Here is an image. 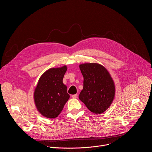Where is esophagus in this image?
<instances>
[{"label":"esophagus","instance_id":"esophagus-1","mask_svg":"<svg viewBox=\"0 0 152 152\" xmlns=\"http://www.w3.org/2000/svg\"><path fill=\"white\" fill-rule=\"evenodd\" d=\"M77 96H78V95H77V94H75V95H72V98H74V99L77 98Z\"/></svg>","mask_w":152,"mask_h":152}]
</instances>
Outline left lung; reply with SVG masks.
I'll return each mask as SVG.
<instances>
[{
    "label": "left lung",
    "instance_id": "left-lung-1",
    "mask_svg": "<svg viewBox=\"0 0 152 152\" xmlns=\"http://www.w3.org/2000/svg\"><path fill=\"white\" fill-rule=\"evenodd\" d=\"M84 77L83 88L79 99L92 113L99 114L105 112L115 97L114 82L105 66L97 63L80 65Z\"/></svg>",
    "mask_w": 152,
    "mask_h": 152
}]
</instances>
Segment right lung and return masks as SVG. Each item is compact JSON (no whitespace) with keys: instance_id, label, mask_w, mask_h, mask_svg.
<instances>
[{"instance_id":"right-lung-1","label":"right lung","mask_w":152,"mask_h":152,"mask_svg":"<svg viewBox=\"0 0 152 152\" xmlns=\"http://www.w3.org/2000/svg\"><path fill=\"white\" fill-rule=\"evenodd\" d=\"M67 70L64 65L50 68L40 77L34 93L35 105L39 113L48 118H56L69 99L63 78Z\"/></svg>"}]
</instances>
